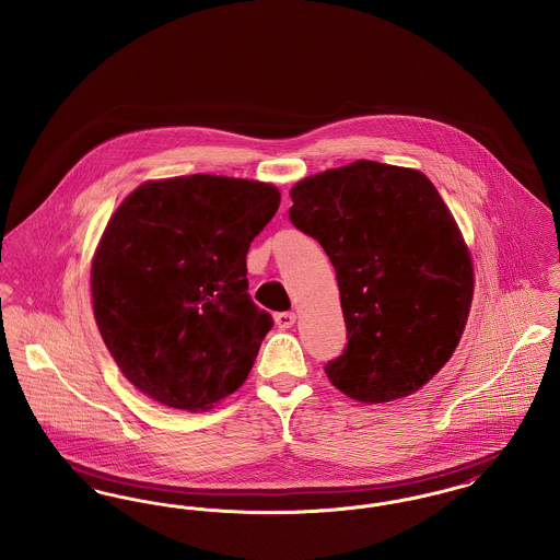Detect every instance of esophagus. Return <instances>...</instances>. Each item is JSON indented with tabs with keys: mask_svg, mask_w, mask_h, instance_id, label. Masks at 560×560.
<instances>
[{
	"mask_svg": "<svg viewBox=\"0 0 560 560\" xmlns=\"http://www.w3.org/2000/svg\"><path fill=\"white\" fill-rule=\"evenodd\" d=\"M295 319H298L295 313H279V315H275V323H277L279 329H290V327H293Z\"/></svg>",
	"mask_w": 560,
	"mask_h": 560,
	"instance_id": "obj_1",
	"label": "esophagus"
}]
</instances>
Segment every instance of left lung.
Segmentation results:
<instances>
[{"instance_id":"left-lung-1","label":"left lung","mask_w":560,"mask_h":560,"mask_svg":"<svg viewBox=\"0 0 560 560\" xmlns=\"http://www.w3.org/2000/svg\"><path fill=\"white\" fill-rule=\"evenodd\" d=\"M293 224L338 275L348 347L329 382L359 402L418 393L464 334L475 268L464 235L420 170L359 160L293 185Z\"/></svg>"}]
</instances>
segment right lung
Returning <instances> with one entry per match:
<instances>
[{
    "mask_svg": "<svg viewBox=\"0 0 560 560\" xmlns=\"http://www.w3.org/2000/svg\"><path fill=\"white\" fill-rule=\"evenodd\" d=\"M270 183L147 180L108 218L90 285L126 380L172 409L208 411L254 368L272 317L247 293V249L279 210Z\"/></svg>",
    "mask_w": 560,
    "mask_h": 560,
    "instance_id": "add662e5",
    "label": "right lung"
}]
</instances>
